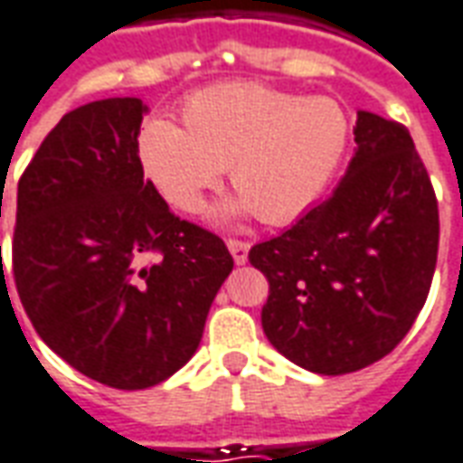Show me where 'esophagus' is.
<instances>
[{"label":"esophagus","instance_id":"obj_1","mask_svg":"<svg viewBox=\"0 0 463 463\" xmlns=\"http://www.w3.org/2000/svg\"><path fill=\"white\" fill-rule=\"evenodd\" d=\"M227 246L232 256H234V264H246V259H249V241H244V239H227Z\"/></svg>","mask_w":463,"mask_h":463}]
</instances>
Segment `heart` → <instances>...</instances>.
<instances>
[{
  "label": "heart",
  "instance_id": "1",
  "mask_svg": "<svg viewBox=\"0 0 463 463\" xmlns=\"http://www.w3.org/2000/svg\"><path fill=\"white\" fill-rule=\"evenodd\" d=\"M182 128L145 120L137 155L172 207L197 214L227 167L239 190L229 209L286 224L313 207L345 160L350 120L338 100L306 98L254 80L192 93Z\"/></svg>",
  "mask_w": 463,
  "mask_h": 463
}]
</instances>
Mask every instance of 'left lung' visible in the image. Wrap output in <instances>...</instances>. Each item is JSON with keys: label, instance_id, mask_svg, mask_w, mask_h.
I'll return each mask as SVG.
<instances>
[{"label": "left lung", "instance_id": "1", "mask_svg": "<svg viewBox=\"0 0 463 463\" xmlns=\"http://www.w3.org/2000/svg\"><path fill=\"white\" fill-rule=\"evenodd\" d=\"M338 190L291 229L251 246L269 281L271 345L318 374H345L400 345L430 293L439 207L402 123L360 110Z\"/></svg>", "mask_w": 463, "mask_h": 463}]
</instances>
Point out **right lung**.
<instances>
[{"label":"right lung","mask_w":463,"mask_h":463,"mask_svg":"<svg viewBox=\"0 0 463 463\" xmlns=\"http://www.w3.org/2000/svg\"><path fill=\"white\" fill-rule=\"evenodd\" d=\"M145 113L140 98L71 110L16 190L12 271L24 310L56 355L116 390L160 384L194 355L234 269L217 234L175 217L145 180Z\"/></svg>","instance_id":"add662e5"}]
</instances>
